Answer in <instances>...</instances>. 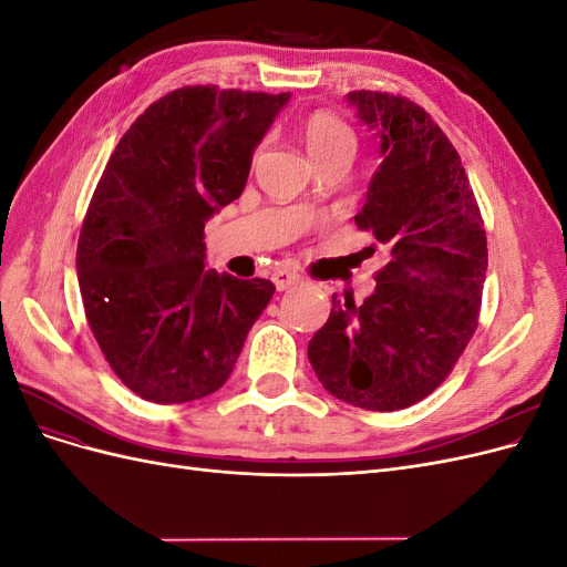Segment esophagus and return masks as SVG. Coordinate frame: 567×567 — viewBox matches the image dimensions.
Masks as SVG:
<instances>
[{
  "mask_svg": "<svg viewBox=\"0 0 567 567\" xmlns=\"http://www.w3.org/2000/svg\"><path fill=\"white\" fill-rule=\"evenodd\" d=\"M271 281L279 290H288V288H293V286L300 284V274L293 271V269H277L271 274Z\"/></svg>",
  "mask_w": 567,
  "mask_h": 567,
  "instance_id": "1",
  "label": "esophagus"
}]
</instances>
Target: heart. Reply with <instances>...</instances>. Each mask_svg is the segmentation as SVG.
Masks as SVG:
<instances>
[{"instance_id": "obj_1", "label": "heart", "mask_w": 567, "mask_h": 567, "mask_svg": "<svg viewBox=\"0 0 567 567\" xmlns=\"http://www.w3.org/2000/svg\"><path fill=\"white\" fill-rule=\"evenodd\" d=\"M302 140L307 146V153L315 158L317 165H326L333 161H354L359 140L357 132L329 111H315L307 115L302 123Z\"/></svg>"}]
</instances>
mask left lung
I'll list each match as a JSON object with an SVG mask.
<instances>
[{"label": "left lung", "mask_w": 567, "mask_h": 567, "mask_svg": "<svg viewBox=\"0 0 567 567\" xmlns=\"http://www.w3.org/2000/svg\"><path fill=\"white\" fill-rule=\"evenodd\" d=\"M348 101L381 134L383 163L354 225L375 236L388 262L362 305L333 296L307 357L333 398L398 411L444 383L477 329L485 221L456 148L419 104L371 90Z\"/></svg>", "instance_id": "obj_1"}]
</instances>
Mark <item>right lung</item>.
I'll list each match as a JSON object with an SVG mask.
<instances>
[{"label": "right lung", "instance_id": "1", "mask_svg": "<svg viewBox=\"0 0 567 567\" xmlns=\"http://www.w3.org/2000/svg\"><path fill=\"white\" fill-rule=\"evenodd\" d=\"M290 92L188 84L134 120L78 238V281L109 367L156 404L213 394L274 296L267 279L205 269L203 229L241 196L252 151Z\"/></svg>", "mask_w": 567, "mask_h": 567}]
</instances>
